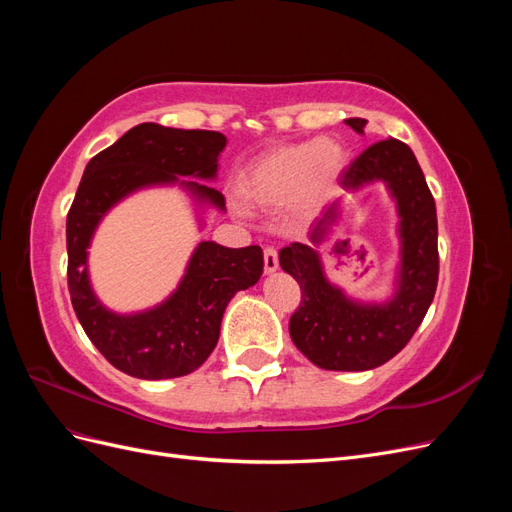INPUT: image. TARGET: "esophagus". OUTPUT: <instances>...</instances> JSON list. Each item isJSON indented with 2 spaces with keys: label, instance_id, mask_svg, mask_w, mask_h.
I'll return each mask as SVG.
<instances>
[{
  "label": "esophagus",
  "instance_id": "34e87169",
  "mask_svg": "<svg viewBox=\"0 0 512 512\" xmlns=\"http://www.w3.org/2000/svg\"><path fill=\"white\" fill-rule=\"evenodd\" d=\"M277 267H280V258H277V252L273 247H267L265 250V273H275Z\"/></svg>",
  "mask_w": 512,
  "mask_h": 512
}]
</instances>
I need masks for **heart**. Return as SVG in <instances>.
I'll return each instance as SVG.
<instances>
[{
    "instance_id": "obj_1",
    "label": "heart",
    "mask_w": 512,
    "mask_h": 512,
    "mask_svg": "<svg viewBox=\"0 0 512 512\" xmlns=\"http://www.w3.org/2000/svg\"><path fill=\"white\" fill-rule=\"evenodd\" d=\"M346 168V149L331 138L277 145L247 164L237 179L245 203L275 211L286 205L294 213L314 211L327 198ZM243 215L245 209L235 205Z\"/></svg>"
}]
</instances>
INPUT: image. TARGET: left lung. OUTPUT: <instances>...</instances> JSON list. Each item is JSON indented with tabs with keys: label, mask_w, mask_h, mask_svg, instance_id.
I'll use <instances>...</instances> for the list:
<instances>
[{
	"label": "left lung",
	"mask_w": 512,
	"mask_h": 512,
	"mask_svg": "<svg viewBox=\"0 0 512 512\" xmlns=\"http://www.w3.org/2000/svg\"><path fill=\"white\" fill-rule=\"evenodd\" d=\"M365 119L346 126L365 134ZM348 194L382 183L395 203L399 252L386 299L352 297L331 282L320 247L344 222V200L335 198L309 226L307 243L280 250V265L299 282L303 301L290 318V337L309 361L329 371L374 369L404 348L423 322L438 286V218L412 149L386 138L365 149L339 179Z\"/></svg>",
	"instance_id": "1"
}]
</instances>
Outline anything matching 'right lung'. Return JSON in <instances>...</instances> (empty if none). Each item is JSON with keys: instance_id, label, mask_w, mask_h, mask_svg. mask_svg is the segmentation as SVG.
I'll return each mask as SVG.
<instances>
[{"instance_id": "add662e5", "label": "right lung", "mask_w": 512, "mask_h": 512, "mask_svg": "<svg viewBox=\"0 0 512 512\" xmlns=\"http://www.w3.org/2000/svg\"><path fill=\"white\" fill-rule=\"evenodd\" d=\"M224 147L220 132L141 123L85 166L66 222L70 299L91 344L123 374L141 380L192 374L218 344L230 299L260 280L265 260L258 245L235 250L198 241L177 288L147 309L115 312L91 284L89 247L96 230L132 194L179 188L190 198L200 230L209 211L226 213L224 196L209 185L218 179Z\"/></svg>"}]
</instances>
